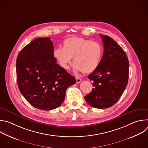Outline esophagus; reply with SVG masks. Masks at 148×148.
<instances>
[{
	"instance_id": "34e87169",
	"label": "esophagus",
	"mask_w": 148,
	"mask_h": 148,
	"mask_svg": "<svg viewBox=\"0 0 148 148\" xmlns=\"http://www.w3.org/2000/svg\"><path fill=\"white\" fill-rule=\"evenodd\" d=\"M75 79H76V82H77V84H79L81 82V81H82V79L79 78V77H75Z\"/></svg>"
}]
</instances>
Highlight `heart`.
I'll return each instance as SVG.
<instances>
[{"label":"heart","mask_w":148,"mask_h":148,"mask_svg":"<svg viewBox=\"0 0 148 148\" xmlns=\"http://www.w3.org/2000/svg\"><path fill=\"white\" fill-rule=\"evenodd\" d=\"M62 45L63 47H57L53 52V57L62 69H69L72 57L75 71L89 73L98 66L103 54L102 47L98 42L73 36L66 38Z\"/></svg>","instance_id":"1"}]
</instances>
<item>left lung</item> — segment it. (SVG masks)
Returning <instances> with one entry per match:
<instances>
[{
	"mask_svg": "<svg viewBox=\"0 0 148 148\" xmlns=\"http://www.w3.org/2000/svg\"><path fill=\"white\" fill-rule=\"evenodd\" d=\"M100 36L103 54L97 68L88 76L94 88L84 99L90 106L103 109L112 107L125 90L129 77V61L114 39L107 35Z\"/></svg>",
	"mask_w": 148,
	"mask_h": 148,
	"instance_id": "obj_1",
	"label": "left lung"
}]
</instances>
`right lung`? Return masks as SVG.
<instances>
[{
  "mask_svg": "<svg viewBox=\"0 0 148 148\" xmlns=\"http://www.w3.org/2000/svg\"><path fill=\"white\" fill-rule=\"evenodd\" d=\"M50 37L37 38L21 50L16 60L18 89L34 107L51 110L64 101L76 79L57 64Z\"/></svg>",
  "mask_w": 148,
  "mask_h": 148,
  "instance_id": "add662e5",
  "label": "right lung"
}]
</instances>
